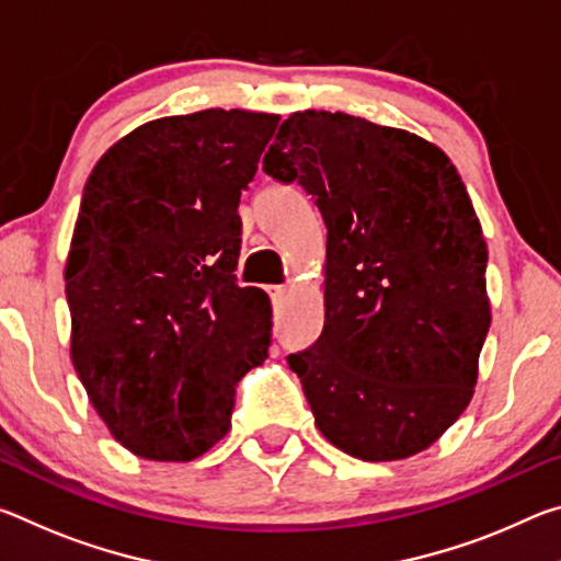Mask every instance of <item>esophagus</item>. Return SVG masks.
<instances>
[{"label":"esophagus","instance_id":"1","mask_svg":"<svg viewBox=\"0 0 561 561\" xmlns=\"http://www.w3.org/2000/svg\"><path fill=\"white\" fill-rule=\"evenodd\" d=\"M287 294H289L287 287H270V297L274 307H282L284 299H287Z\"/></svg>","mask_w":561,"mask_h":561}]
</instances>
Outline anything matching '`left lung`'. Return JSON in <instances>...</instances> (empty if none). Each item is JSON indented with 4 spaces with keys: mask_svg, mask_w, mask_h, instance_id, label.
I'll list each match as a JSON object with an SVG mask.
<instances>
[{
    "mask_svg": "<svg viewBox=\"0 0 561 561\" xmlns=\"http://www.w3.org/2000/svg\"><path fill=\"white\" fill-rule=\"evenodd\" d=\"M264 173L299 183L327 225L324 331L291 354L321 435L403 460L458 421L490 329L488 244L438 146L348 113L282 123Z\"/></svg>",
    "mask_w": 561,
    "mask_h": 561,
    "instance_id": "left-lung-1",
    "label": "left lung"
}]
</instances>
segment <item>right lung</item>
Here are the masks:
<instances>
[{"mask_svg": "<svg viewBox=\"0 0 561 561\" xmlns=\"http://www.w3.org/2000/svg\"><path fill=\"white\" fill-rule=\"evenodd\" d=\"M279 116L207 108L144 123L91 170L66 260L71 360L113 438L187 462L230 431L267 358L270 297L237 287L242 190Z\"/></svg>", "mask_w": 561, "mask_h": 561, "instance_id": "obj_1", "label": "right lung"}]
</instances>
